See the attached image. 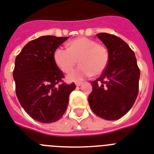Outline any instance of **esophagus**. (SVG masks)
Masks as SVG:
<instances>
[{
	"instance_id": "1",
	"label": "esophagus",
	"mask_w": 154,
	"mask_h": 154,
	"mask_svg": "<svg viewBox=\"0 0 154 154\" xmlns=\"http://www.w3.org/2000/svg\"><path fill=\"white\" fill-rule=\"evenodd\" d=\"M81 82H76V85L77 86H80V85H81Z\"/></svg>"
}]
</instances>
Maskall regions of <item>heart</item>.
Instances as JSON below:
<instances>
[{
  "instance_id": "heart-1",
  "label": "heart",
  "mask_w": 154,
  "mask_h": 154,
  "mask_svg": "<svg viewBox=\"0 0 154 154\" xmlns=\"http://www.w3.org/2000/svg\"><path fill=\"white\" fill-rule=\"evenodd\" d=\"M54 60L64 73H69L78 60L80 66L67 76L69 81H78L91 75L97 77L103 73L109 62V53L97 41L79 37L69 41L67 49H56Z\"/></svg>"
}]
</instances>
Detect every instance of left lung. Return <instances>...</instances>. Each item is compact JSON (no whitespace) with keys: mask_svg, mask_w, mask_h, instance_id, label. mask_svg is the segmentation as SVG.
Listing matches in <instances>:
<instances>
[{"mask_svg":"<svg viewBox=\"0 0 154 154\" xmlns=\"http://www.w3.org/2000/svg\"><path fill=\"white\" fill-rule=\"evenodd\" d=\"M97 37L107 48L109 62L100 77L91 81L88 103L99 117L116 120L129 112L135 102L140 69L134 51L122 38L107 33H99Z\"/></svg>","mask_w":154,"mask_h":154,"instance_id":"left-lung-1","label":"left lung"}]
</instances>
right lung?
<instances>
[{"mask_svg":"<svg viewBox=\"0 0 154 154\" xmlns=\"http://www.w3.org/2000/svg\"><path fill=\"white\" fill-rule=\"evenodd\" d=\"M68 38L41 36L25 45L16 57L13 78L16 97L25 112L38 122L58 120L76 88L74 83H62L64 75L54 60L56 49Z\"/></svg>","mask_w":154,"mask_h":154,"instance_id":"right-lung-1","label":"right lung"}]
</instances>
